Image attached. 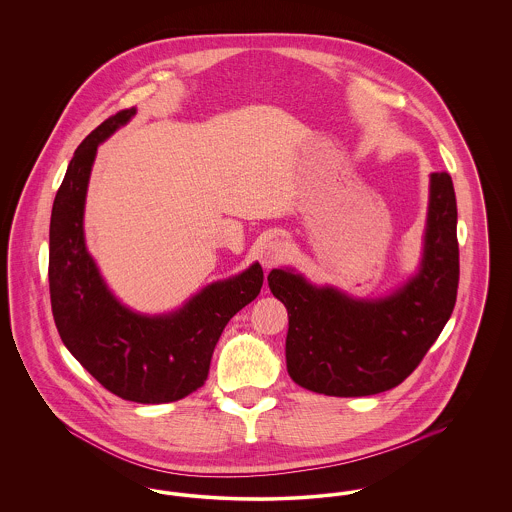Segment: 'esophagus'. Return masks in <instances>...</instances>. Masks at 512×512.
I'll list each match as a JSON object with an SVG mask.
<instances>
[{"label": "esophagus", "instance_id": "obj_1", "mask_svg": "<svg viewBox=\"0 0 512 512\" xmlns=\"http://www.w3.org/2000/svg\"><path fill=\"white\" fill-rule=\"evenodd\" d=\"M284 257H286V245H284V242H280V240H270L267 244L261 245L259 261H261L263 267H274V265H278Z\"/></svg>", "mask_w": 512, "mask_h": 512}]
</instances>
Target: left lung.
Returning a JSON list of instances; mask_svg holds the SVG:
<instances>
[{"label":"left lung","mask_w":512,"mask_h":512,"mask_svg":"<svg viewBox=\"0 0 512 512\" xmlns=\"http://www.w3.org/2000/svg\"><path fill=\"white\" fill-rule=\"evenodd\" d=\"M268 288L290 318L286 363L293 382L334 397L399 386L438 340L459 288L457 199L447 172H432L418 274L380 299H353L274 268Z\"/></svg>","instance_id":"8db88e82"}]
</instances>
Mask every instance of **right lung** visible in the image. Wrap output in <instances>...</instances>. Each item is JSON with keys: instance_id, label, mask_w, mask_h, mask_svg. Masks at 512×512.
<instances>
[{"instance_id": "add662e5", "label": "right lung", "mask_w": 512, "mask_h": 512, "mask_svg": "<svg viewBox=\"0 0 512 512\" xmlns=\"http://www.w3.org/2000/svg\"><path fill=\"white\" fill-rule=\"evenodd\" d=\"M136 115L124 109L76 147L49 222V297L57 332L105 390L134 403H171L203 386L228 320L263 286V268L215 282L169 315L130 311L109 292L84 240V203L96 151Z\"/></svg>"}]
</instances>
